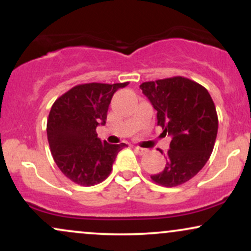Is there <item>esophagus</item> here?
<instances>
[{
  "label": "esophagus",
  "instance_id": "34e87169",
  "mask_svg": "<svg viewBox=\"0 0 251 251\" xmlns=\"http://www.w3.org/2000/svg\"><path fill=\"white\" fill-rule=\"evenodd\" d=\"M134 151L135 152H137V153L138 154H139V155H143V154H145V153H148V150H146V149H143V148H139V146H135V148H134Z\"/></svg>",
  "mask_w": 251,
  "mask_h": 251
}]
</instances>
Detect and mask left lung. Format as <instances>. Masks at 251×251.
Returning <instances> with one entry per match:
<instances>
[{"label":"left lung","instance_id":"8db88e82","mask_svg":"<svg viewBox=\"0 0 251 251\" xmlns=\"http://www.w3.org/2000/svg\"><path fill=\"white\" fill-rule=\"evenodd\" d=\"M140 88L157 111L163 133L172 137L165 169L151 179L166 188L186 183L214 150L218 129L215 103L205 87L184 76L146 81Z\"/></svg>","mask_w":251,"mask_h":251}]
</instances>
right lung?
<instances>
[{
  "label": "right lung",
  "mask_w": 251,
  "mask_h": 251,
  "mask_svg": "<svg viewBox=\"0 0 251 251\" xmlns=\"http://www.w3.org/2000/svg\"><path fill=\"white\" fill-rule=\"evenodd\" d=\"M123 83L89 82L74 86L55 100L47 120V138L54 162L68 179L82 186L101 183L126 144L98 138L97 126L107 118L112 97Z\"/></svg>",
  "instance_id": "obj_1"
}]
</instances>
